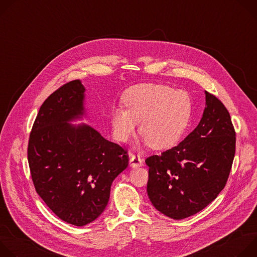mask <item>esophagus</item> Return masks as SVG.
<instances>
[{
    "label": "esophagus",
    "instance_id": "34e87169",
    "mask_svg": "<svg viewBox=\"0 0 257 257\" xmlns=\"http://www.w3.org/2000/svg\"><path fill=\"white\" fill-rule=\"evenodd\" d=\"M142 165H143V161L140 158V156L133 155L130 157V166L132 168H138V167H141Z\"/></svg>",
    "mask_w": 257,
    "mask_h": 257
}]
</instances>
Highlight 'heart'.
Listing matches in <instances>:
<instances>
[{
    "label": "heart",
    "mask_w": 257,
    "mask_h": 257,
    "mask_svg": "<svg viewBox=\"0 0 257 257\" xmlns=\"http://www.w3.org/2000/svg\"><path fill=\"white\" fill-rule=\"evenodd\" d=\"M126 107L112 111L115 137L126 142L135 133L138 122L145 143L156 149L175 144L185 131L191 117L192 101L185 90L156 83H143L129 88L124 94Z\"/></svg>",
    "instance_id": "obj_1"
}]
</instances>
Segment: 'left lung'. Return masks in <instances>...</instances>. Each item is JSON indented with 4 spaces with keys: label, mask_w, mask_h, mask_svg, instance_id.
I'll return each mask as SVG.
<instances>
[{
    "label": "left lung",
    "mask_w": 257,
    "mask_h": 257,
    "mask_svg": "<svg viewBox=\"0 0 257 257\" xmlns=\"http://www.w3.org/2000/svg\"><path fill=\"white\" fill-rule=\"evenodd\" d=\"M235 150L236 133L228 109L205 91L197 127L177 146L145 160L153 205L174 219L202 210L226 186Z\"/></svg>",
    "instance_id": "8db88e82"
}]
</instances>
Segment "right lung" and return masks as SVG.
Wrapping results in <instances>:
<instances>
[{
  "label": "right lung",
  "mask_w": 257,
  "mask_h": 257,
  "mask_svg": "<svg viewBox=\"0 0 257 257\" xmlns=\"http://www.w3.org/2000/svg\"><path fill=\"white\" fill-rule=\"evenodd\" d=\"M85 88L70 81L42 104L33 123L27 158L36 192L64 222L85 226L104 210L115 178L128 167L127 151L86 124Z\"/></svg>",
  "instance_id": "add662e5"
}]
</instances>
